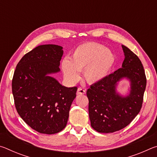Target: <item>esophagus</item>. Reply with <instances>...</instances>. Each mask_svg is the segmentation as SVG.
<instances>
[{
    "label": "esophagus",
    "mask_w": 157,
    "mask_h": 157,
    "mask_svg": "<svg viewBox=\"0 0 157 157\" xmlns=\"http://www.w3.org/2000/svg\"><path fill=\"white\" fill-rule=\"evenodd\" d=\"M77 94H86V91L82 88H78V91H77Z\"/></svg>",
    "instance_id": "1"
}]
</instances>
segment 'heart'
Segmentation results:
<instances>
[{"instance_id": "heart-1", "label": "heart", "mask_w": 157, "mask_h": 157, "mask_svg": "<svg viewBox=\"0 0 157 157\" xmlns=\"http://www.w3.org/2000/svg\"><path fill=\"white\" fill-rule=\"evenodd\" d=\"M116 62V56L110 49L94 41L81 44L73 50L69 59L63 60L62 68L66 78L71 82L79 79V71L89 83L102 82L109 75Z\"/></svg>"}]
</instances>
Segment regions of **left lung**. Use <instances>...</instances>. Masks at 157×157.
I'll return each instance as SVG.
<instances>
[{"label": "left lung", "instance_id": "obj_1", "mask_svg": "<svg viewBox=\"0 0 157 157\" xmlns=\"http://www.w3.org/2000/svg\"><path fill=\"white\" fill-rule=\"evenodd\" d=\"M124 59L122 68L87 90L91 125L100 133H113L128 125L142 107L146 76L139 58L122 45ZM123 78L130 82V94L122 97L116 92L117 82Z\"/></svg>", "mask_w": 157, "mask_h": 157}]
</instances>
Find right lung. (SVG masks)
I'll return each instance as SVG.
<instances>
[{
    "label": "right lung",
    "mask_w": 157,
    "mask_h": 157,
    "mask_svg": "<svg viewBox=\"0 0 157 157\" xmlns=\"http://www.w3.org/2000/svg\"><path fill=\"white\" fill-rule=\"evenodd\" d=\"M57 45H41L18 63L12 82L14 104L21 118L41 134H54L67 124L78 88H68L49 74L59 72L63 51Z\"/></svg>",
    "instance_id": "obj_1"
}]
</instances>
